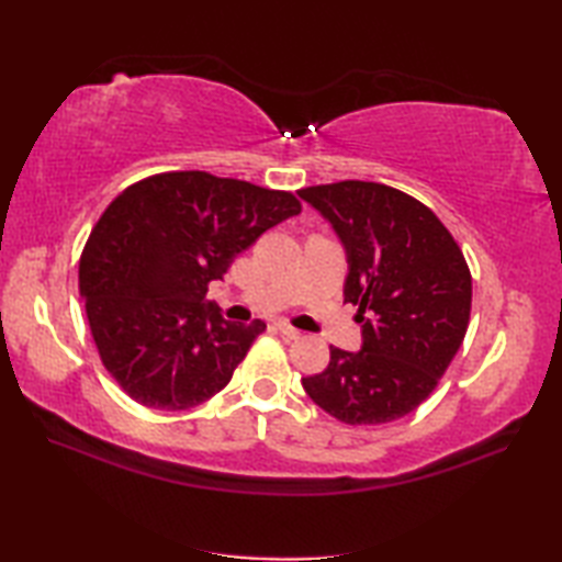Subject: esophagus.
I'll return each mask as SVG.
<instances>
[{"label":"esophagus","instance_id":"esophagus-1","mask_svg":"<svg viewBox=\"0 0 562 562\" xmlns=\"http://www.w3.org/2000/svg\"><path fill=\"white\" fill-rule=\"evenodd\" d=\"M274 328H278L284 338H290V340H296V338H302V330H296L294 326H290L288 321H278V324H274Z\"/></svg>","mask_w":562,"mask_h":562}]
</instances>
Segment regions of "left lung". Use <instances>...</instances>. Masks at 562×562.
<instances>
[{"label":"left lung","mask_w":562,"mask_h":562,"mask_svg":"<svg viewBox=\"0 0 562 562\" xmlns=\"http://www.w3.org/2000/svg\"><path fill=\"white\" fill-rule=\"evenodd\" d=\"M300 195L348 250L345 304L357 306L364 338L355 355L330 345L328 367L302 386L340 423L398 420L437 389L461 348L473 294L469 262L437 214L403 190L340 181Z\"/></svg>","instance_id":"1"}]
</instances>
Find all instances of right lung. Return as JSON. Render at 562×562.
<instances>
[{"label": "right lung", "instance_id": "obj_1", "mask_svg": "<svg viewBox=\"0 0 562 562\" xmlns=\"http://www.w3.org/2000/svg\"><path fill=\"white\" fill-rule=\"evenodd\" d=\"M290 190L207 171H166L127 186L79 258V292L103 367L130 398L188 411L232 381L266 330L224 321L205 302L234 258L292 214Z\"/></svg>", "mask_w": 562, "mask_h": 562}]
</instances>
